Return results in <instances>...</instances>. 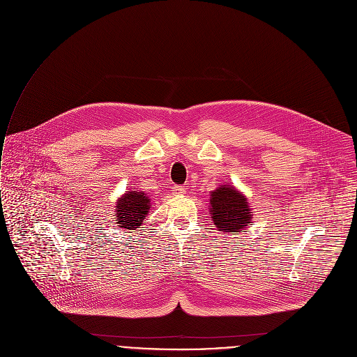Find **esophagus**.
Returning <instances> with one entry per match:
<instances>
[{
  "label": "esophagus",
  "instance_id": "esophagus-1",
  "mask_svg": "<svg viewBox=\"0 0 357 357\" xmlns=\"http://www.w3.org/2000/svg\"><path fill=\"white\" fill-rule=\"evenodd\" d=\"M172 192H173V195H184L185 194V188L183 187V185H174L173 188H172Z\"/></svg>",
  "mask_w": 357,
  "mask_h": 357
}]
</instances>
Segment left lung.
I'll use <instances>...</instances> for the list:
<instances>
[{
    "label": "left lung",
    "instance_id": "1",
    "mask_svg": "<svg viewBox=\"0 0 357 357\" xmlns=\"http://www.w3.org/2000/svg\"><path fill=\"white\" fill-rule=\"evenodd\" d=\"M209 195V217L220 232H245L252 225L250 204L234 185L222 184Z\"/></svg>",
    "mask_w": 357,
    "mask_h": 357
}]
</instances>
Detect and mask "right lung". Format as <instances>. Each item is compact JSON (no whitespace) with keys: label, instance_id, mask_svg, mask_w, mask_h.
<instances>
[{"label":"right lung","instance_id":"1","mask_svg":"<svg viewBox=\"0 0 357 357\" xmlns=\"http://www.w3.org/2000/svg\"><path fill=\"white\" fill-rule=\"evenodd\" d=\"M151 206V198L144 191H126L116 199L114 221L119 229L135 231L144 224Z\"/></svg>","mask_w":357,"mask_h":357}]
</instances>
